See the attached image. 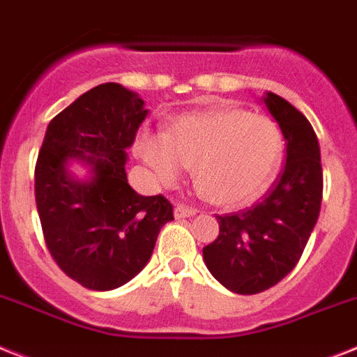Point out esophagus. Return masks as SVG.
I'll list each match as a JSON object with an SVG mask.
<instances>
[{"label": "esophagus", "instance_id": "obj_1", "mask_svg": "<svg viewBox=\"0 0 357 357\" xmlns=\"http://www.w3.org/2000/svg\"><path fill=\"white\" fill-rule=\"evenodd\" d=\"M197 213L195 208H190L185 204H175V217L176 219H185V217H193Z\"/></svg>", "mask_w": 357, "mask_h": 357}]
</instances>
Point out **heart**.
<instances>
[{"instance_id": "heart-1", "label": "heart", "mask_w": 357, "mask_h": 357, "mask_svg": "<svg viewBox=\"0 0 357 357\" xmlns=\"http://www.w3.org/2000/svg\"><path fill=\"white\" fill-rule=\"evenodd\" d=\"M278 123L244 109H210L182 114L167 132L144 131L137 153L158 184H175L193 166L208 199L243 206L264 193L281 166Z\"/></svg>"}]
</instances>
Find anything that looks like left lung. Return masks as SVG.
Wrapping results in <instances>:
<instances>
[{"instance_id":"8db88e82","label":"left lung","mask_w":357,"mask_h":357,"mask_svg":"<svg viewBox=\"0 0 357 357\" xmlns=\"http://www.w3.org/2000/svg\"><path fill=\"white\" fill-rule=\"evenodd\" d=\"M261 102L281 128L287 164L261 202L217 215L219 237L202 248L211 275L243 296L275 287L296 268L323 197L319 142L310 122L278 94L266 93Z\"/></svg>"}]
</instances>
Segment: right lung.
Segmentation results:
<instances>
[{
	"instance_id": "1",
	"label": "right lung",
	"mask_w": 357,
	"mask_h": 357,
	"mask_svg": "<svg viewBox=\"0 0 357 357\" xmlns=\"http://www.w3.org/2000/svg\"><path fill=\"white\" fill-rule=\"evenodd\" d=\"M144 100L120 84H102L76 98L47 126L34 173L41 229L56 264L89 290H114L151 259L160 228L173 220L172 202L138 195L126 162ZM73 160L90 169L79 181Z\"/></svg>"
}]
</instances>
